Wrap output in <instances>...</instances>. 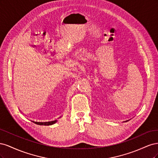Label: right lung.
<instances>
[{
  "label": "right lung",
  "instance_id": "add662e5",
  "mask_svg": "<svg viewBox=\"0 0 158 158\" xmlns=\"http://www.w3.org/2000/svg\"><path fill=\"white\" fill-rule=\"evenodd\" d=\"M56 122V120L52 121H48V122H35V123L39 124V125H53Z\"/></svg>",
  "mask_w": 158,
  "mask_h": 158
}]
</instances>
